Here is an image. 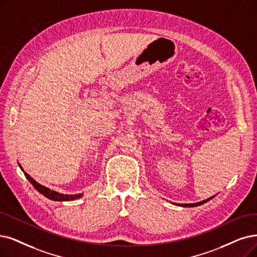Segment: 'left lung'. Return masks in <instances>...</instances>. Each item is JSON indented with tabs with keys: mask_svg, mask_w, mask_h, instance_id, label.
<instances>
[{
	"mask_svg": "<svg viewBox=\"0 0 257 257\" xmlns=\"http://www.w3.org/2000/svg\"><path fill=\"white\" fill-rule=\"evenodd\" d=\"M213 197H215V195H214V196H212V197H209V198H207V199L201 200V201H199V202H195V203H174V202H172V203L176 204V206H180V207H197V206H200V204L206 203L207 201H209V200L212 199Z\"/></svg>",
	"mask_w": 257,
	"mask_h": 257,
	"instance_id": "1",
	"label": "left lung"
}]
</instances>
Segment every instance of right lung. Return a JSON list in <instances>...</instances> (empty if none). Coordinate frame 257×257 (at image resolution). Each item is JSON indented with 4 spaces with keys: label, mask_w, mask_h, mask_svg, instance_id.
<instances>
[{
    "label": "right lung",
    "mask_w": 257,
    "mask_h": 257,
    "mask_svg": "<svg viewBox=\"0 0 257 257\" xmlns=\"http://www.w3.org/2000/svg\"><path fill=\"white\" fill-rule=\"evenodd\" d=\"M19 167L20 169H21L24 173L25 177L28 179V181L33 184V186L35 187V189L41 193L42 195H44V196L50 200H55V201H69V200H75V199H78L80 198L81 196H83V193H79V194H75V195H69V194H62V193H59V192H56L54 190H50L44 186H42V184L37 182L32 176H29L28 174L26 172H24L23 168L21 164L19 163Z\"/></svg>",
    "instance_id": "add662e5"
}]
</instances>
